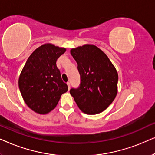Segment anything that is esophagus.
<instances>
[{
    "label": "esophagus",
    "mask_w": 155,
    "mask_h": 155,
    "mask_svg": "<svg viewBox=\"0 0 155 155\" xmlns=\"http://www.w3.org/2000/svg\"><path fill=\"white\" fill-rule=\"evenodd\" d=\"M67 86H68V88H69V90L70 89V86H71V85H70V82H67Z\"/></svg>",
    "instance_id": "obj_1"
}]
</instances>
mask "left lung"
Listing matches in <instances>:
<instances>
[{
  "label": "left lung",
  "mask_w": 155,
  "mask_h": 155,
  "mask_svg": "<svg viewBox=\"0 0 155 155\" xmlns=\"http://www.w3.org/2000/svg\"><path fill=\"white\" fill-rule=\"evenodd\" d=\"M81 76L79 88L70 94L80 110L88 115L103 112L117 94L118 74L108 56L94 45L86 44L70 50Z\"/></svg>",
  "instance_id": "obj_1"
}]
</instances>
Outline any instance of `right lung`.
Wrapping results in <instances>:
<instances>
[{"instance_id": "right-lung-1", "label": "right lung", "mask_w": 155, "mask_h": 155, "mask_svg": "<svg viewBox=\"0 0 155 155\" xmlns=\"http://www.w3.org/2000/svg\"><path fill=\"white\" fill-rule=\"evenodd\" d=\"M65 51L64 47L44 44L31 54L22 68L18 79L20 93L27 106L38 114L52 110L67 91L56 64Z\"/></svg>"}]
</instances>
